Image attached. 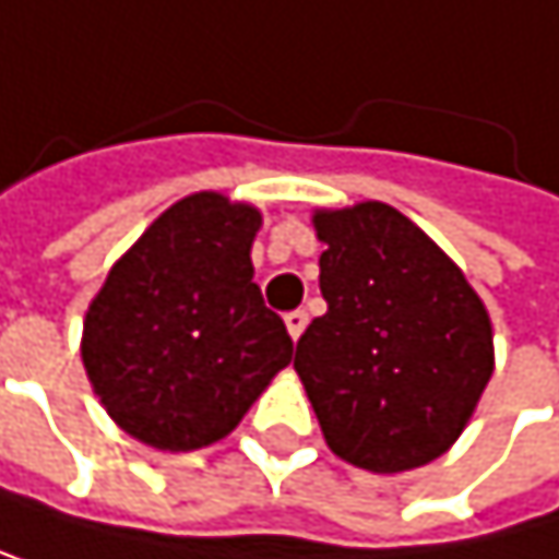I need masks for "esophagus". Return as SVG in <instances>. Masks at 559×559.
Segmentation results:
<instances>
[{
	"instance_id": "1",
	"label": "esophagus",
	"mask_w": 559,
	"mask_h": 559,
	"mask_svg": "<svg viewBox=\"0 0 559 559\" xmlns=\"http://www.w3.org/2000/svg\"><path fill=\"white\" fill-rule=\"evenodd\" d=\"M307 310H289L286 313V330H289V337L293 341H300V334H304V330H307Z\"/></svg>"
}]
</instances>
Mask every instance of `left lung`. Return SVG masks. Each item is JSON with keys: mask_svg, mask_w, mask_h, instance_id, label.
<instances>
[{"mask_svg": "<svg viewBox=\"0 0 559 559\" xmlns=\"http://www.w3.org/2000/svg\"><path fill=\"white\" fill-rule=\"evenodd\" d=\"M326 313L293 368L326 445L371 473L439 459L492 378V326L462 270L384 202L317 212Z\"/></svg>", "mask_w": 559, "mask_h": 559, "instance_id": "8db88e82", "label": "left lung"}]
</instances>
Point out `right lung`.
I'll return each instance as SVG.
<instances>
[{
  "instance_id": "1",
  "label": "right lung",
  "mask_w": 559,
  "mask_h": 559,
  "mask_svg": "<svg viewBox=\"0 0 559 559\" xmlns=\"http://www.w3.org/2000/svg\"><path fill=\"white\" fill-rule=\"evenodd\" d=\"M252 205L175 202L117 259L83 320V368L107 415L162 452L225 439L293 357L252 283Z\"/></svg>"
}]
</instances>
